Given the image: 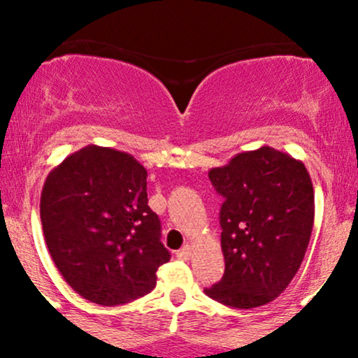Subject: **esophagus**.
Wrapping results in <instances>:
<instances>
[{"label": "esophagus", "mask_w": 358, "mask_h": 358, "mask_svg": "<svg viewBox=\"0 0 358 358\" xmlns=\"http://www.w3.org/2000/svg\"><path fill=\"white\" fill-rule=\"evenodd\" d=\"M190 256H192V248H190V245H183V248L180 249L178 252H176V257L183 259V261L190 259Z\"/></svg>", "instance_id": "esophagus-1"}]
</instances>
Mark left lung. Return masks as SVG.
Segmentation results:
<instances>
[{
  "label": "left lung",
  "instance_id": "8db88e82",
  "mask_svg": "<svg viewBox=\"0 0 358 358\" xmlns=\"http://www.w3.org/2000/svg\"><path fill=\"white\" fill-rule=\"evenodd\" d=\"M208 178L224 196L225 273L205 294L241 310L266 305L293 281L310 244L315 220L310 175L303 162L262 146L212 168Z\"/></svg>",
  "mask_w": 358,
  "mask_h": 358
}]
</instances>
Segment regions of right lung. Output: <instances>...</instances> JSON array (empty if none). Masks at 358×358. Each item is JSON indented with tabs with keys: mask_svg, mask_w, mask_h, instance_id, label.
I'll return each mask as SVG.
<instances>
[{
	"mask_svg": "<svg viewBox=\"0 0 358 358\" xmlns=\"http://www.w3.org/2000/svg\"><path fill=\"white\" fill-rule=\"evenodd\" d=\"M146 170L124 151L89 145L48 173L40 219L48 252L76 293L102 306L145 296L170 261L148 207Z\"/></svg>",
	"mask_w": 358,
	"mask_h": 358,
	"instance_id": "1",
	"label": "right lung"
}]
</instances>
